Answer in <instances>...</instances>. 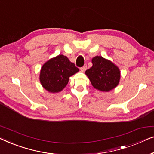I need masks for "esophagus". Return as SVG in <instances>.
<instances>
[{
  "instance_id": "1",
  "label": "esophagus",
  "mask_w": 154,
  "mask_h": 154,
  "mask_svg": "<svg viewBox=\"0 0 154 154\" xmlns=\"http://www.w3.org/2000/svg\"><path fill=\"white\" fill-rule=\"evenodd\" d=\"M86 69H87V66H84L82 67V68H81V71H82V72H85V71H86Z\"/></svg>"
}]
</instances>
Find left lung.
<instances>
[{"mask_svg":"<svg viewBox=\"0 0 154 154\" xmlns=\"http://www.w3.org/2000/svg\"><path fill=\"white\" fill-rule=\"evenodd\" d=\"M92 63L93 66L85 73L96 89L108 92L117 86L121 73L115 64L100 56L93 58Z\"/></svg>","mask_w":154,"mask_h":154,"instance_id":"obj_1","label":"left lung"}]
</instances>
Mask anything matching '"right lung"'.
I'll use <instances>...</instances> for the list:
<instances>
[{"mask_svg":"<svg viewBox=\"0 0 154 154\" xmlns=\"http://www.w3.org/2000/svg\"><path fill=\"white\" fill-rule=\"evenodd\" d=\"M78 71L79 68L67 56L58 55L42 66L40 73V83L47 91L60 92L68 84L70 77Z\"/></svg>","mask_w":154,"mask_h":154,"instance_id":"1","label":"right lung"}]
</instances>
